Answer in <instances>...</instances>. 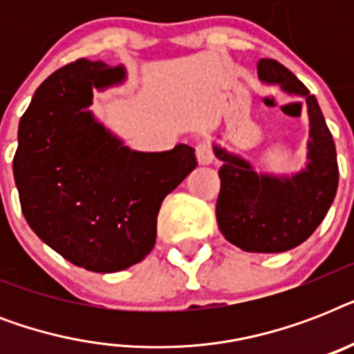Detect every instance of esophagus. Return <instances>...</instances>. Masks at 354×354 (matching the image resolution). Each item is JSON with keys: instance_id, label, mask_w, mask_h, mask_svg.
Returning a JSON list of instances; mask_svg holds the SVG:
<instances>
[{"instance_id": "1", "label": "esophagus", "mask_w": 354, "mask_h": 354, "mask_svg": "<svg viewBox=\"0 0 354 354\" xmlns=\"http://www.w3.org/2000/svg\"><path fill=\"white\" fill-rule=\"evenodd\" d=\"M194 156H196V161H198L200 165H209L211 161H213V150H211V147L205 141L196 145Z\"/></svg>"}]
</instances>
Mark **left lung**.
Here are the masks:
<instances>
[{"mask_svg": "<svg viewBox=\"0 0 354 354\" xmlns=\"http://www.w3.org/2000/svg\"><path fill=\"white\" fill-rule=\"evenodd\" d=\"M259 79L305 97L310 118L308 163L294 176L257 174L246 160L215 149L221 193L216 222L226 241L244 252L279 253L305 242L327 215L338 189L336 147L316 97L307 86L272 58H261Z\"/></svg>", "mask_w": 354, "mask_h": 354, "instance_id": "1", "label": "left lung"}]
</instances>
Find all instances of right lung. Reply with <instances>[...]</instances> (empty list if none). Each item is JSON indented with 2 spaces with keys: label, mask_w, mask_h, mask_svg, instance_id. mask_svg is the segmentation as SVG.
<instances>
[{
  "label": "right lung",
  "mask_w": 354,
  "mask_h": 354,
  "mask_svg": "<svg viewBox=\"0 0 354 354\" xmlns=\"http://www.w3.org/2000/svg\"><path fill=\"white\" fill-rule=\"evenodd\" d=\"M124 69L75 60L35 91L19 119L12 169L30 230L75 266L112 274L156 244L161 202L196 167L194 150L136 152L88 112L93 88Z\"/></svg>",
  "instance_id": "add662e5"
}]
</instances>
